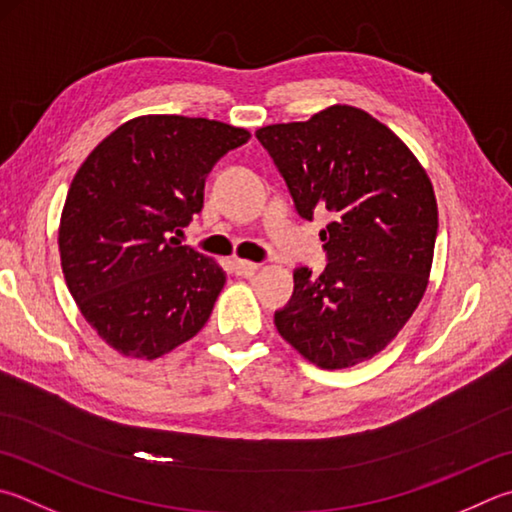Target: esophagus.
<instances>
[{
	"label": "esophagus",
	"mask_w": 512,
	"mask_h": 512,
	"mask_svg": "<svg viewBox=\"0 0 512 512\" xmlns=\"http://www.w3.org/2000/svg\"><path fill=\"white\" fill-rule=\"evenodd\" d=\"M232 268H235V273L239 277H253L259 266L255 262H246V259H235V262H232Z\"/></svg>",
	"instance_id": "obj_1"
}]
</instances>
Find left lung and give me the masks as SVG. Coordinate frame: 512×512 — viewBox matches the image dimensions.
<instances>
[{
  "mask_svg": "<svg viewBox=\"0 0 512 512\" xmlns=\"http://www.w3.org/2000/svg\"><path fill=\"white\" fill-rule=\"evenodd\" d=\"M284 176L297 215L329 212L327 268L293 273L275 311L280 336L322 369L383 351L412 318L430 277L439 210L421 163L392 129L349 105L255 132Z\"/></svg>",
  "mask_w": 512,
  "mask_h": 512,
  "instance_id": "left-lung-1",
  "label": "left lung"
}]
</instances>
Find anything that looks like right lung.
<instances>
[{"label":"right lung","instance_id":"obj_1","mask_svg":"<svg viewBox=\"0 0 512 512\" xmlns=\"http://www.w3.org/2000/svg\"><path fill=\"white\" fill-rule=\"evenodd\" d=\"M248 138L219 120L141 116L80 165L60 219L62 273L111 349L154 360L208 322L226 273L179 235L212 167Z\"/></svg>","mask_w":512,"mask_h":512}]
</instances>
